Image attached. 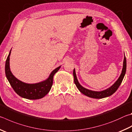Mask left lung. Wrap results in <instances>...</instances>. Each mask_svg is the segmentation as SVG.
<instances>
[{"mask_svg": "<svg viewBox=\"0 0 132 132\" xmlns=\"http://www.w3.org/2000/svg\"><path fill=\"white\" fill-rule=\"evenodd\" d=\"M126 57L125 56L124 60H123V69H122V70L121 76L118 79V80H117L111 87L108 88V89L104 90L101 91V92H95V91L88 90L87 89H85V88L82 87L78 82L77 78V77H76L75 70L74 69L73 76H74V83H75L76 87L78 88V90H80L81 93H83V94L87 96L88 97L95 98V99H102V98L110 96H111V95L113 94L114 92H116V90L118 89V88H119V86H120L122 81L123 80L125 74V73H126Z\"/></svg>", "mask_w": 132, "mask_h": 132, "instance_id": "1", "label": "left lung"}]
</instances>
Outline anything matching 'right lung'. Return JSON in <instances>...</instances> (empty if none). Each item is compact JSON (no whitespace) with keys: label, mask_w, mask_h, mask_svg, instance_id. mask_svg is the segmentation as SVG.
I'll return each instance as SVG.
<instances>
[{"label":"right lung","mask_w":132,"mask_h":132,"mask_svg":"<svg viewBox=\"0 0 132 132\" xmlns=\"http://www.w3.org/2000/svg\"><path fill=\"white\" fill-rule=\"evenodd\" d=\"M11 51V50L10 51L6 61L5 73L10 84L14 90L19 96L28 99H39L45 96L51 89L53 84V77L54 74L59 70L61 66L52 71L49 77L45 81L33 84H26L16 79L11 72L9 63Z\"/></svg>","instance_id":"right-lung-1"}]
</instances>
